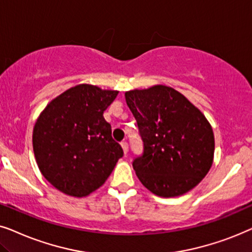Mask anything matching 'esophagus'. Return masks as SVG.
Segmentation results:
<instances>
[{
	"instance_id": "1",
	"label": "esophagus",
	"mask_w": 252,
	"mask_h": 252,
	"mask_svg": "<svg viewBox=\"0 0 252 252\" xmlns=\"http://www.w3.org/2000/svg\"><path fill=\"white\" fill-rule=\"evenodd\" d=\"M121 145H122V149H123V152H124V154L128 153V151H129V145H128V143H126V142H122V143H121Z\"/></svg>"
}]
</instances>
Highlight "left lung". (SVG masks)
<instances>
[{"instance_id": "8db88e82", "label": "left lung", "mask_w": 252, "mask_h": 252, "mask_svg": "<svg viewBox=\"0 0 252 252\" xmlns=\"http://www.w3.org/2000/svg\"><path fill=\"white\" fill-rule=\"evenodd\" d=\"M143 152L132 167L144 187L160 197L188 192L212 166L214 136L205 116L172 87L126 92Z\"/></svg>"}]
</instances>
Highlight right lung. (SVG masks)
Here are the masks:
<instances>
[{"mask_svg":"<svg viewBox=\"0 0 252 252\" xmlns=\"http://www.w3.org/2000/svg\"><path fill=\"white\" fill-rule=\"evenodd\" d=\"M117 93L82 84L41 113L33 129V151L40 172L56 189L87 196L105 183L123 157L103 117Z\"/></svg>","mask_w":252,"mask_h":252,"instance_id":"right-lung-1","label":"right lung"}]
</instances>
